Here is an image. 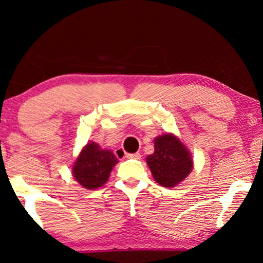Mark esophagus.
Listing matches in <instances>:
<instances>
[{"instance_id": "esophagus-1", "label": "esophagus", "mask_w": 263, "mask_h": 263, "mask_svg": "<svg viewBox=\"0 0 263 263\" xmlns=\"http://www.w3.org/2000/svg\"><path fill=\"white\" fill-rule=\"evenodd\" d=\"M125 158H128V159H140V158H141V154L140 153H125Z\"/></svg>"}]
</instances>
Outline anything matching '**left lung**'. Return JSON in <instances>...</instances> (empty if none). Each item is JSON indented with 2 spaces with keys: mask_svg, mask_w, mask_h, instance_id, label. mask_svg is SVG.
I'll use <instances>...</instances> for the list:
<instances>
[{
  "mask_svg": "<svg viewBox=\"0 0 263 263\" xmlns=\"http://www.w3.org/2000/svg\"><path fill=\"white\" fill-rule=\"evenodd\" d=\"M153 178L165 188H174L193 170V158L177 136L163 134L154 139V153L146 158Z\"/></svg>",
  "mask_w": 263,
  "mask_h": 263,
  "instance_id": "8db88e82",
  "label": "left lung"
}]
</instances>
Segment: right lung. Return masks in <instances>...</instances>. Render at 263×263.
<instances>
[{
  "mask_svg": "<svg viewBox=\"0 0 263 263\" xmlns=\"http://www.w3.org/2000/svg\"><path fill=\"white\" fill-rule=\"evenodd\" d=\"M118 163L110 149H102L96 142H88L73 165V176L79 184L93 190L105 184L112 167Z\"/></svg>",
  "mask_w": 263,
  "mask_h": 263,
  "instance_id": "right-lung-1",
  "label": "right lung"
}]
</instances>
